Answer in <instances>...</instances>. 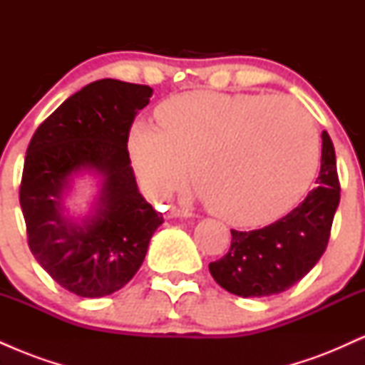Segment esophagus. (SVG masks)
I'll list each match as a JSON object with an SVG mask.
<instances>
[{
	"label": "esophagus",
	"mask_w": 365,
	"mask_h": 365,
	"mask_svg": "<svg viewBox=\"0 0 365 365\" xmlns=\"http://www.w3.org/2000/svg\"><path fill=\"white\" fill-rule=\"evenodd\" d=\"M168 216L170 217H185V216H192V211H188L185 207H177V206H171L168 209Z\"/></svg>",
	"instance_id": "1"
}]
</instances>
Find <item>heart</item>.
<instances>
[{
  "label": "heart",
  "instance_id": "b5f03b06",
  "mask_svg": "<svg viewBox=\"0 0 365 365\" xmlns=\"http://www.w3.org/2000/svg\"><path fill=\"white\" fill-rule=\"evenodd\" d=\"M161 127L140 121L128 149L153 195L190 177L207 206L228 223H267L288 211L317 168L311 118L287 98L185 92L159 106Z\"/></svg>",
  "mask_w": 365,
  "mask_h": 365
}]
</instances>
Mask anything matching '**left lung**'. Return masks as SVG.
<instances>
[{
    "instance_id": "obj_1",
    "label": "left lung",
    "mask_w": 365,
    "mask_h": 365,
    "mask_svg": "<svg viewBox=\"0 0 365 365\" xmlns=\"http://www.w3.org/2000/svg\"><path fill=\"white\" fill-rule=\"evenodd\" d=\"M317 185L287 216L261 230H232V245L209 264L215 282L238 297H269L293 287L316 266L328 247L340 202L336 156L322 132Z\"/></svg>"
}]
</instances>
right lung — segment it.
I'll list each match as a JSON object with an SVG mask.
<instances>
[{
	"label": "right lung",
	"mask_w": 365,
	"mask_h": 365,
	"mask_svg": "<svg viewBox=\"0 0 365 365\" xmlns=\"http://www.w3.org/2000/svg\"><path fill=\"white\" fill-rule=\"evenodd\" d=\"M153 89L103 78L70 96L46 118L25 154L20 206L29 249L58 284L78 297H106L139 271L163 215L139 194L128 156L133 120ZM105 178L96 215L82 227L62 216L73 173Z\"/></svg>",
	"instance_id": "1"
}]
</instances>
